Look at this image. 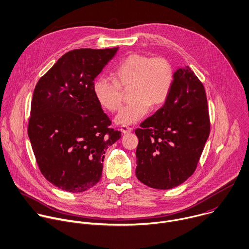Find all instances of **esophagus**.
Instances as JSON below:
<instances>
[{"label":"esophagus","instance_id":"obj_1","mask_svg":"<svg viewBox=\"0 0 249 249\" xmlns=\"http://www.w3.org/2000/svg\"><path fill=\"white\" fill-rule=\"evenodd\" d=\"M121 131L125 134V133L131 132V131H132V128L129 127V126H127V125H123V126H121Z\"/></svg>","mask_w":249,"mask_h":249}]
</instances>
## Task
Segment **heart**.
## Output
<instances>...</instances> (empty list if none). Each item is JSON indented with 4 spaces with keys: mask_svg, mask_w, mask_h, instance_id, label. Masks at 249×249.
<instances>
[{
    "mask_svg": "<svg viewBox=\"0 0 249 249\" xmlns=\"http://www.w3.org/2000/svg\"><path fill=\"white\" fill-rule=\"evenodd\" d=\"M114 81L98 77L92 85L96 101L110 112L122 103V89L131 86L132 101L123 106L116 116L118 124L129 125L139 122L153 106L166 101L172 89L174 70L164 57H152L132 53L124 58L114 69Z\"/></svg>",
    "mask_w": 249,
    "mask_h": 249,
    "instance_id": "b5f03b06",
    "label": "heart"
}]
</instances>
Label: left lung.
<instances>
[{
    "mask_svg": "<svg viewBox=\"0 0 249 249\" xmlns=\"http://www.w3.org/2000/svg\"><path fill=\"white\" fill-rule=\"evenodd\" d=\"M209 131L203 85L189 66L180 68L164 105L135 130L137 179L159 190L179 186L196 170Z\"/></svg>",
    "mask_w": 249,
    "mask_h": 249,
    "instance_id": "1",
    "label": "left lung"
}]
</instances>
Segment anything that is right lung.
Returning <instances> with one entry per match:
<instances>
[{
    "label": "right lung",
    "mask_w": 249,
    "mask_h": 249,
    "mask_svg": "<svg viewBox=\"0 0 249 249\" xmlns=\"http://www.w3.org/2000/svg\"><path fill=\"white\" fill-rule=\"evenodd\" d=\"M118 50L71 51L36 85L28 136L42 174L61 190L82 193L96 185L107 148L122 136L92 92Z\"/></svg>",
    "instance_id": "right-lung-1"
}]
</instances>
